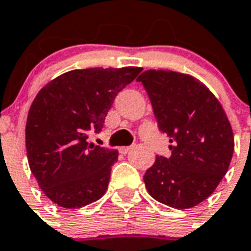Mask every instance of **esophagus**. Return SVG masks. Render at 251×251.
I'll return each instance as SVG.
<instances>
[{
  "instance_id": "esophagus-1",
  "label": "esophagus",
  "mask_w": 251,
  "mask_h": 251,
  "mask_svg": "<svg viewBox=\"0 0 251 251\" xmlns=\"http://www.w3.org/2000/svg\"><path fill=\"white\" fill-rule=\"evenodd\" d=\"M131 149H132V146H120L119 153L120 154H127Z\"/></svg>"
}]
</instances>
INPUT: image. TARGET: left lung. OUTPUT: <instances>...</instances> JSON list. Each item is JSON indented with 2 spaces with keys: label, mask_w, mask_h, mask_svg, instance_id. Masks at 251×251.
<instances>
[{
  "label": "left lung",
  "mask_w": 251,
  "mask_h": 251,
  "mask_svg": "<svg viewBox=\"0 0 251 251\" xmlns=\"http://www.w3.org/2000/svg\"><path fill=\"white\" fill-rule=\"evenodd\" d=\"M148 92L158 127L170 137V158L157 157L144 175L154 200L170 207L197 206L227 174L233 131L218 98L193 76L146 70L138 76Z\"/></svg>",
  "instance_id": "1"
}]
</instances>
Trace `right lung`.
Instances as JSON below:
<instances>
[{
  "mask_svg": "<svg viewBox=\"0 0 251 251\" xmlns=\"http://www.w3.org/2000/svg\"><path fill=\"white\" fill-rule=\"evenodd\" d=\"M141 70H72L37 93L28 111L25 149L32 174L50 201L79 208L105 194L118 150L88 144V132L101 131L116 94Z\"/></svg>",
  "mask_w": 251,
  "mask_h": 251,
  "instance_id": "1",
  "label": "right lung"
}]
</instances>
